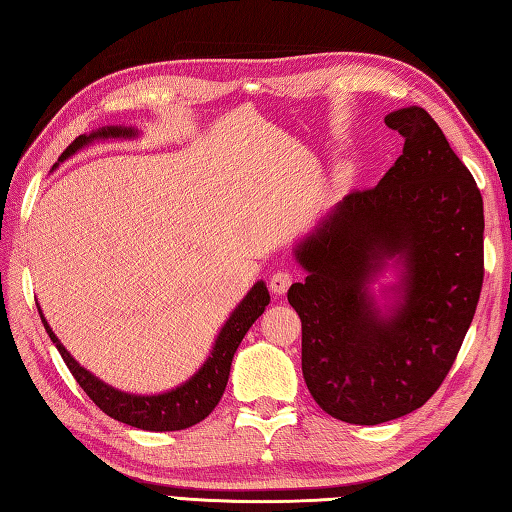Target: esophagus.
<instances>
[{
    "label": "esophagus",
    "mask_w": 512,
    "mask_h": 512,
    "mask_svg": "<svg viewBox=\"0 0 512 512\" xmlns=\"http://www.w3.org/2000/svg\"><path fill=\"white\" fill-rule=\"evenodd\" d=\"M291 280H294V276L289 274V271H276L274 276L269 278V289H271V294H276V296H283V294H287V289H289V285H291Z\"/></svg>",
    "instance_id": "34e87169"
}]
</instances>
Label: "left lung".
<instances>
[{
	"mask_svg": "<svg viewBox=\"0 0 512 512\" xmlns=\"http://www.w3.org/2000/svg\"><path fill=\"white\" fill-rule=\"evenodd\" d=\"M384 123L404 137L393 168L351 192L294 247L305 283L287 291L302 322V375L322 411L373 426L440 389L484 280V203L431 114ZM391 268L396 280L372 287Z\"/></svg>",
	"mask_w": 512,
	"mask_h": 512,
	"instance_id": "obj_1",
	"label": "left lung"
}]
</instances>
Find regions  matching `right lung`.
<instances>
[{
    "instance_id": "1",
    "label": "right lung",
    "mask_w": 512,
    "mask_h": 512,
    "mask_svg": "<svg viewBox=\"0 0 512 512\" xmlns=\"http://www.w3.org/2000/svg\"><path fill=\"white\" fill-rule=\"evenodd\" d=\"M139 130L128 128V125H106V128L92 130L90 134H81L72 141L66 152L59 156V163L70 159L72 154L88 148L95 141H110V139H137ZM57 168V165H55ZM269 305V291L263 280L247 291V296L238 302L236 309L229 314L225 325L218 331V336L212 344V351L207 360L198 367V371L187 378L179 387L170 391L154 393V395H137L125 393L121 389H114L112 384H106L95 373L83 369L81 364L70 356V351L61 344L50 329L48 320L44 318V311L39 309L41 322H44L46 333L50 336L52 344L64 358L66 367L75 375L79 387L88 393V398L95 402L99 409L119 420L123 424H130L134 429L143 431H181L190 429V426L205 420L207 415L214 411L218 400L223 398V391L227 387L229 369H232L234 353L238 344L245 338L249 327L254 325L258 316H263L265 307Z\"/></svg>"
}]
</instances>
